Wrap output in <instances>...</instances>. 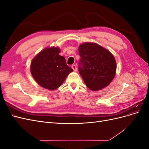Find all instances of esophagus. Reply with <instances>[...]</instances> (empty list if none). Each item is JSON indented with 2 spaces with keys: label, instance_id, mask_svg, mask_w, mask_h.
<instances>
[{
  "label": "esophagus",
  "instance_id": "34e87169",
  "mask_svg": "<svg viewBox=\"0 0 149 149\" xmlns=\"http://www.w3.org/2000/svg\"><path fill=\"white\" fill-rule=\"evenodd\" d=\"M72 68H73V70H74V71H77V68H76V66L75 65H72Z\"/></svg>",
  "mask_w": 149,
  "mask_h": 149
}]
</instances>
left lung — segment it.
<instances>
[{
    "label": "left lung",
    "mask_w": 149,
    "mask_h": 149,
    "mask_svg": "<svg viewBox=\"0 0 149 149\" xmlns=\"http://www.w3.org/2000/svg\"><path fill=\"white\" fill-rule=\"evenodd\" d=\"M78 50L81 56L79 72L86 86L94 91L107 86L116 73L113 55L96 43L81 44Z\"/></svg>",
    "instance_id": "8db88e82"
}]
</instances>
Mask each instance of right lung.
Here are the masks:
<instances>
[{"instance_id":"add662e5","label":"right lung","mask_w":149,"mask_h":149,"mask_svg":"<svg viewBox=\"0 0 149 149\" xmlns=\"http://www.w3.org/2000/svg\"><path fill=\"white\" fill-rule=\"evenodd\" d=\"M58 47H48L36 55L31 62L30 72L40 86L48 90L59 88L73 69L66 65Z\"/></svg>"}]
</instances>
